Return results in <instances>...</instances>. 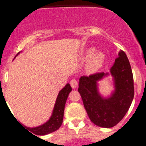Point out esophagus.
<instances>
[{
	"instance_id": "34e87169",
	"label": "esophagus",
	"mask_w": 146,
	"mask_h": 146,
	"mask_svg": "<svg viewBox=\"0 0 146 146\" xmlns=\"http://www.w3.org/2000/svg\"><path fill=\"white\" fill-rule=\"evenodd\" d=\"M70 85L72 87V88H76L78 86V82L76 80L73 79L70 81Z\"/></svg>"
}]
</instances>
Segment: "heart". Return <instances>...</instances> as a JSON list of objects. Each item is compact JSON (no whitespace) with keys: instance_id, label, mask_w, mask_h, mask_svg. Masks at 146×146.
Segmentation results:
<instances>
[{"instance_id":"b5f03b06","label":"heart","mask_w":146,"mask_h":146,"mask_svg":"<svg viewBox=\"0 0 146 146\" xmlns=\"http://www.w3.org/2000/svg\"><path fill=\"white\" fill-rule=\"evenodd\" d=\"M95 49L89 48L86 50V54H85V58H88L92 57L89 60L87 66H86V69L88 72H95L99 69L102 67V66L104 64V60H105V55L103 52H98L95 53ZM94 55L93 56L92 55ZM93 56H92V55Z\"/></svg>"}]
</instances>
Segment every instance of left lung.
<instances>
[{
    "label": "left lung",
    "instance_id": "8db88e82",
    "mask_svg": "<svg viewBox=\"0 0 146 146\" xmlns=\"http://www.w3.org/2000/svg\"><path fill=\"white\" fill-rule=\"evenodd\" d=\"M115 91L104 98L98 91L97 82L109 73L99 72L80 78L78 91L89 118L95 125L111 128L118 124L129 109L134 98L133 74L126 53L121 50L110 69Z\"/></svg>",
    "mask_w": 146,
    "mask_h": 146
}]
</instances>
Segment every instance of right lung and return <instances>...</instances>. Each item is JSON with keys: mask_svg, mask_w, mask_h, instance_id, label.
<instances>
[{"mask_svg": "<svg viewBox=\"0 0 146 146\" xmlns=\"http://www.w3.org/2000/svg\"><path fill=\"white\" fill-rule=\"evenodd\" d=\"M20 52H18L17 55ZM71 91H72V88L69 83L66 85L65 87L62 89L61 91H60L56 99L52 115L46 123L36 127H33V128L27 127L25 126H24V127L36 135H47L58 129L63 122L66 102Z\"/></svg>", "mask_w": 146, "mask_h": 146, "instance_id": "add662e5", "label": "right lung"}]
</instances>
